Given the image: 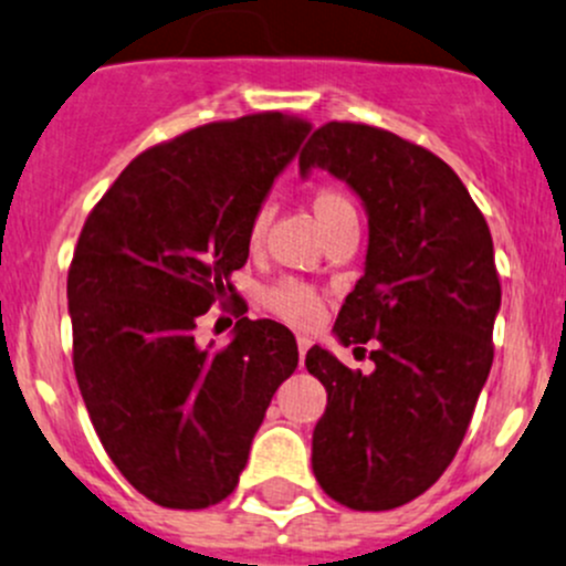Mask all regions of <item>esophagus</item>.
Returning a JSON list of instances; mask_svg holds the SVG:
<instances>
[{
	"mask_svg": "<svg viewBox=\"0 0 566 566\" xmlns=\"http://www.w3.org/2000/svg\"><path fill=\"white\" fill-rule=\"evenodd\" d=\"M296 346H300V365L305 363V354H307V348H311V337H296Z\"/></svg>",
	"mask_w": 566,
	"mask_h": 566,
	"instance_id": "esophagus-1",
	"label": "esophagus"
}]
</instances>
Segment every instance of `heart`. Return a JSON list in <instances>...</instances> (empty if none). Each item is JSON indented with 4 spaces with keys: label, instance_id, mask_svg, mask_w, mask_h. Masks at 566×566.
<instances>
[{
    "label": "heart",
    "instance_id": "obj_1",
    "mask_svg": "<svg viewBox=\"0 0 566 566\" xmlns=\"http://www.w3.org/2000/svg\"><path fill=\"white\" fill-rule=\"evenodd\" d=\"M311 209L326 237L359 223L354 201L348 198L346 190L335 188V185H322V188L313 190ZM266 226H270V207H259L248 229L250 248H259L261 240H264ZM259 300L272 316L283 318L291 326H313L322 316V296H318V291L311 283L296 281V277H281V281L264 285Z\"/></svg>",
    "mask_w": 566,
    "mask_h": 566
}]
</instances>
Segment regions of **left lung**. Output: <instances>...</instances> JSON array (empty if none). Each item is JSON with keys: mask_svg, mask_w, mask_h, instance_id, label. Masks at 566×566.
I'll return each instance as SVG.
<instances>
[{"mask_svg": "<svg viewBox=\"0 0 566 566\" xmlns=\"http://www.w3.org/2000/svg\"><path fill=\"white\" fill-rule=\"evenodd\" d=\"M346 179L368 209L365 275L343 302V346L376 340L373 373L313 346L326 389L313 474L348 510L422 496L455 458L493 365L501 283L480 207L441 157L381 127L326 122L300 153Z\"/></svg>", "mask_w": 566, "mask_h": 566, "instance_id": "1", "label": "left lung"}]
</instances>
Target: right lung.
<instances>
[{
  "label": "right lung",
  "mask_w": 566,
  "mask_h": 566,
  "mask_svg": "<svg viewBox=\"0 0 566 566\" xmlns=\"http://www.w3.org/2000/svg\"><path fill=\"white\" fill-rule=\"evenodd\" d=\"M281 111L209 122L142 153L81 229L67 272L73 368L103 450L168 510H203L240 482L272 395L300 363L283 324L242 316L196 343L198 316L242 300L231 272L277 174L311 133Z\"/></svg>",
  "instance_id": "obj_1"
}]
</instances>
